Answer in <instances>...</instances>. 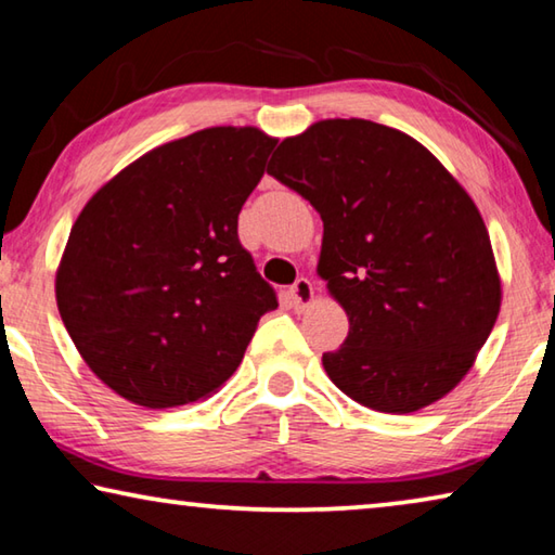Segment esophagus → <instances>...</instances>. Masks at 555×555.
I'll use <instances>...</instances> for the list:
<instances>
[{
  "label": "esophagus",
  "mask_w": 555,
  "mask_h": 555,
  "mask_svg": "<svg viewBox=\"0 0 555 555\" xmlns=\"http://www.w3.org/2000/svg\"><path fill=\"white\" fill-rule=\"evenodd\" d=\"M315 298V288L308 279H298L294 286H291V300H294L296 311H306L308 306L313 304Z\"/></svg>",
  "instance_id": "esophagus-1"
}]
</instances>
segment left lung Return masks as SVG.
Segmentation results:
<instances>
[{"label": "left lung", "mask_w": 555, "mask_h": 555, "mask_svg": "<svg viewBox=\"0 0 555 555\" xmlns=\"http://www.w3.org/2000/svg\"><path fill=\"white\" fill-rule=\"evenodd\" d=\"M323 220L318 276L350 318L323 354L347 397L382 413L443 399L475 364L502 306L473 198L416 139L370 119H323L267 166Z\"/></svg>", "instance_id": "8db88e82"}]
</instances>
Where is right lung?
<instances>
[{
  "label": "right lung",
  "instance_id": "add662e5",
  "mask_svg": "<svg viewBox=\"0 0 555 555\" xmlns=\"http://www.w3.org/2000/svg\"><path fill=\"white\" fill-rule=\"evenodd\" d=\"M274 146L257 127L201 129L121 168L78 215L55 300L121 399L171 409L210 397L279 306L237 237Z\"/></svg>",
  "mask_w": 555,
  "mask_h": 555
}]
</instances>
